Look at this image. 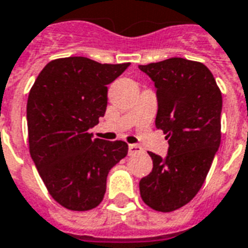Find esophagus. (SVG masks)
I'll return each instance as SVG.
<instances>
[{"label": "esophagus", "mask_w": 248, "mask_h": 248, "mask_svg": "<svg viewBox=\"0 0 248 248\" xmlns=\"http://www.w3.org/2000/svg\"><path fill=\"white\" fill-rule=\"evenodd\" d=\"M143 148L138 144H129V154L130 155H134V154H139V152H142Z\"/></svg>", "instance_id": "34e87169"}]
</instances>
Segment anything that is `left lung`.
I'll return each mask as SVG.
<instances>
[{
    "instance_id": "left-lung-1",
    "label": "left lung",
    "mask_w": 248,
    "mask_h": 248,
    "mask_svg": "<svg viewBox=\"0 0 248 248\" xmlns=\"http://www.w3.org/2000/svg\"><path fill=\"white\" fill-rule=\"evenodd\" d=\"M139 69L155 82V124L170 143L166 159L148 152L154 167L139 181L140 197L156 212H173L199 193L221 144L222 93L200 62L172 58Z\"/></svg>"
}]
</instances>
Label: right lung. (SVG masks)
Instances as JSON below:
<instances>
[{"label": "right lung", "instance_id": "obj_1", "mask_svg": "<svg viewBox=\"0 0 248 248\" xmlns=\"http://www.w3.org/2000/svg\"><path fill=\"white\" fill-rule=\"evenodd\" d=\"M129 65L82 56L55 59L31 87L30 155L48 193L65 209L87 212L98 206L109 170L127 155V143L92 139L89 129L105 114L108 84Z\"/></svg>", "mask_w": 248, "mask_h": 248}]
</instances>
